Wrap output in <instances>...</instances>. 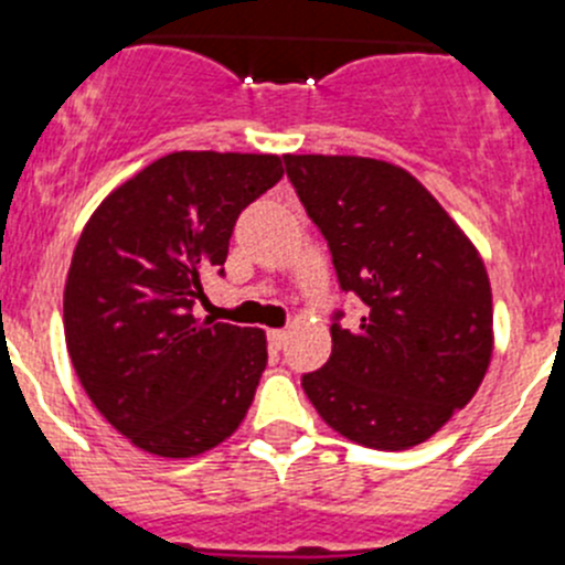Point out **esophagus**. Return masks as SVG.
Segmentation results:
<instances>
[{"mask_svg":"<svg viewBox=\"0 0 565 565\" xmlns=\"http://www.w3.org/2000/svg\"><path fill=\"white\" fill-rule=\"evenodd\" d=\"M289 333L287 331H278V328H273V331H267V342H270L273 350H281L284 344H287Z\"/></svg>","mask_w":565,"mask_h":565,"instance_id":"obj_1","label":"esophagus"}]
</instances>
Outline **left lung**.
Segmentation results:
<instances>
[{
  "mask_svg": "<svg viewBox=\"0 0 565 565\" xmlns=\"http://www.w3.org/2000/svg\"><path fill=\"white\" fill-rule=\"evenodd\" d=\"M284 166L328 239L339 287L364 303L359 326H331V359L303 375L306 397L355 445L428 441L491 364L494 309L478 248L405 168L344 154H284Z\"/></svg>",
  "mask_w": 565,
  "mask_h": 565,
  "instance_id": "8db88e82",
  "label": "left lung"
}]
</instances>
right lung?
Wrapping results in <instances>:
<instances>
[{"label":"right lung","instance_id":"obj_1","mask_svg":"<svg viewBox=\"0 0 565 565\" xmlns=\"http://www.w3.org/2000/svg\"><path fill=\"white\" fill-rule=\"evenodd\" d=\"M281 177L276 154L173 151L115 188L82 228L65 348L98 414L151 456L212 450L254 403L265 331L201 320L193 303L226 262L239 212Z\"/></svg>","mask_w":565,"mask_h":565}]
</instances>
